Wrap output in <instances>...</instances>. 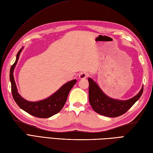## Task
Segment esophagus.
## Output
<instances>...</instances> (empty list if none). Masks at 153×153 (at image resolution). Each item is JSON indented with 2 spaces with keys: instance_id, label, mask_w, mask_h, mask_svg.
Instances as JSON below:
<instances>
[{
  "instance_id": "esophagus-1",
  "label": "esophagus",
  "mask_w": 153,
  "mask_h": 153,
  "mask_svg": "<svg viewBox=\"0 0 153 153\" xmlns=\"http://www.w3.org/2000/svg\"><path fill=\"white\" fill-rule=\"evenodd\" d=\"M87 76H88V75H87V74L82 72V73H81L79 75V79H84L87 78Z\"/></svg>"
}]
</instances>
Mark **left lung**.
<instances>
[{"label":"left lung","mask_w":153,"mask_h":153,"mask_svg":"<svg viewBox=\"0 0 153 153\" xmlns=\"http://www.w3.org/2000/svg\"><path fill=\"white\" fill-rule=\"evenodd\" d=\"M89 100L95 111L100 115L115 118L126 113L140 98L143 85L137 95L128 100H119L110 98L104 93L93 79L89 77Z\"/></svg>","instance_id":"8db88e82"}]
</instances>
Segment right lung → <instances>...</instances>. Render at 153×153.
Instances as JSON below:
<instances>
[{
  "label": "right lung",
  "mask_w": 153,
  "mask_h": 153,
  "mask_svg": "<svg viewBox=\"0 0 153 153\" xmlns=\"http://www.w3.org/2000/svg\"><path fill=\"white\" fill-rule=\"evenodd\" d=\"M24 47H22L16 55V59L10 71V80L11 82L12 97L19 108L30 114L41 118H47L59 112L66 102L68 94L76 84L77 80L74 79L68 82L47 98L31 102L25 100L19 95L14 77V70L18 63L19 56Z\"/></svg>",
  "instance_id": "right-lung-1"
}]
</instances>
